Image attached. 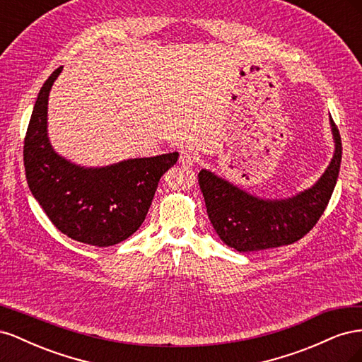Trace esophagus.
Listing matches in <instances>:
<instances>
[{"label": "esophagus", "mask_w": 362, "mask_h": 362, "mask_svg": "<svg viewBox=\"0 0 362 362\" xmlns=\"http://www.w3.org/2000/svg\"><path fill=\"white\" fill-rule=\"evenodd\" d=\"M178 163L181 164L182 168H192L193 163H194V157H193L190 151H181Z\"/></svg>", "instance_id": "esophagus-1"}]
</instances>
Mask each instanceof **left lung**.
<instances>
[{
	"mask_svg": "<svg viewBox=\"0 0 362 362\" xmlns=\"http://www.w3.org/2000/svg\"><path fill=\"white\" fill-rule=\"evenodd\" d=\"M334 154L311 187L287 198H261L238 187L210 169H201L208 217L222 242L238 252L291 245L317 223L331 199L341 163V137L329 116Z\"/></svg>",
	"mask_w": 362,
	"mask_h": 362,
	"instance_id": "obj_1",
	"label": "left lung"
}]
</instances>
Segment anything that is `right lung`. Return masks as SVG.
Listing matches in <instances>:
<instances>
[{"label": "right lung", "mask_w": 362, "mask_h": 362, "mask_svg": "<svg viewBox=\"0 0 362 362\" xmlns=\"http://www.w3.org/2000/svg\"><path fill=\"white\" fill-rule=\"evenodd\" d=\"M63 66L42 86L24 141L28 187L59 231L75 242L113 246L144 223L160 178L178 152L81 166L60 156L48 136V100Z\"/></svg>", "instance_id": "1"}]
</instances>
